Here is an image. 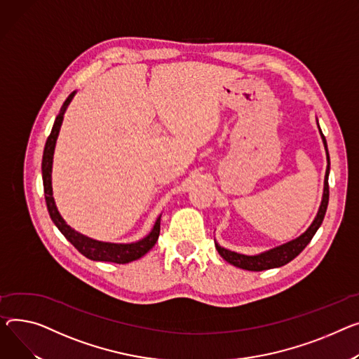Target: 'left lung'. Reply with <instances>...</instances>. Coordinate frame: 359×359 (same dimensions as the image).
Masks as SVG:
<instances>
[{
	"label": "left lung",
	"mask_w": 359,
	"mask_h": 359,
	"mask_svg": "<svg viewBox=\"0 0 359 359\" xmlns=\"http://www.w3.org/2000/svg\"><path fill=\"white\" fill-rule=\"evenodd\" d=\"M319 126V124H318ZM319 131L322 134V138H323V142H325V149H326V156H327V169H326V175H325V190H323V199H322V205L319 208V212L316 215V218L313 221V224L309 226V229L300 235L299 238H296V240L284 244V245H280L277 248H273L267 252H262L259 255H244V254H238V252H233V251H229V250H225L222 247H219L217 243H215V245H217V250L218 252L221 254V257L228 261L229 264L235 266V267H240V269H244V270H250V271H262V270H269V269H276V267H281L284 264H287V262H290L293 258H296L304 248L306 245L312 241V238L315 236L316 231L319 229V226L322 225L323 222V218H325V213H326V209H327V203H329V183H327V179H329V164H330V160H329V153H327V146H326V140H325V135L319 127Z\"/></svg>",
	"instance_id": "obj_1"
}]
</instances>
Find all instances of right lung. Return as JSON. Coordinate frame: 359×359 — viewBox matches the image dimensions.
I'll return each mask as SVG.
<instances>
[{
	"label": "right lung",
	"instance_id": "obj_1",
	"mask_svg": "<svg viewBox=\"0 0 359 359\" xmlns=\"http://www.w3.org/2000/svg\"><path fill=\"white\" fill-rule=\"evenodd\" d=\"M75 92H72L66 101L63 102L59 115L55 119V124L52 128L50 135L47 137L44 151H43V160H41V175H43V186H44V198L46 205L49 209L50 218L55 222V225L59 228V231L65 235L66 240L74 245L81 254H83L86 258L93 261H107V262H116V264H127L134 259L141 258L144 254H147L154 244L158 240L160 235V217L157 218L153 231L142 238L138 243L133 244H111V243H101L95 241L92 238H88L75 229H72L60 217L57 212V208L55 205L53 192H52V163H53V151L56 146V140L59 135V130L63 121V114L69 105V102L74 98Z\"/></svg>",
	"mask_w": 359,
	"mask_h": 359
}]
</instances>
